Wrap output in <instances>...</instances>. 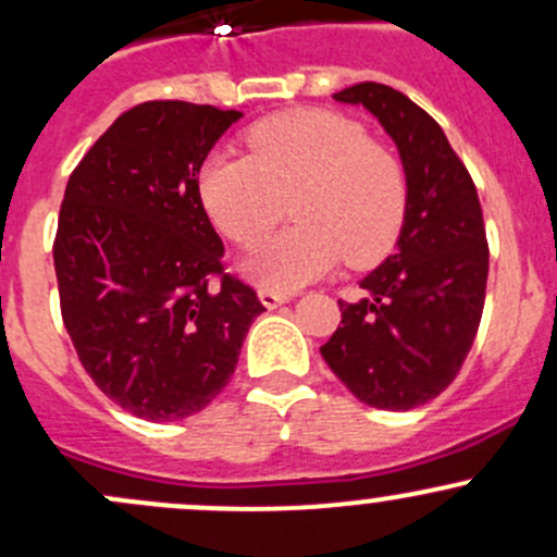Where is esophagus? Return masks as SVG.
Listing matches in <instances>:
<instances>
[{
    "instance_id": "34e87169",
    "label": "esophagus",
    "mask_w": 557,
    "mask_h": 557,
    "mask_svg": "<svg viewBox=\"0 0 557 557\" xmlns=\"http://www.w3.org/2000/svg\"><path fill=\"white\" fill-rule=\"evenodd\" d=\"M259 301L264 304L267 309H277L283 307V304H288L290 296H285V293H274V290H259Z\"/></svg>"
}]
</instances>
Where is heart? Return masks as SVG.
Segmentation results:
<instances>
[{
  "label": "heart",
  "mask_w": 557,
  "mask_h": 557,
  "mask_svg": "<svg viewBox=\"0 0 557 557\" xmlns=\"http://www.w3.org/2000/svg\"><path fill=\"white\" fill-rule=\"evenodd\" d=\"M250 156L211 152L198 174L203 209L222 235L253 246L293 200L296 227L243 261L261 290L296 293L341 261L370 267L388 253L407 213V176L362 124L320 108L269 115L246 134Z\"/></svg>",
  "instance_id": "1"
}]
</instances>
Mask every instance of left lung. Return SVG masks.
Returning a JSON list of instances; mask_svg holds the SVG:
<instances>
[{
  "label": "left lung",
  "mask_w": 557,
  "mask_h": 557,
  "mask_svg": "<svg viewBox=\"0 0 557 557\" xmlns=\"http://www.w3.org/2000/svg\"><path fill=\"white\" fill-rule=\"evenodd\" d=\"M335 100L362 106L399 150L407 213L396 250L341 304V327L320 348L364 405L407 412L460 372L484 311L488 248L479 193L442 126L407 95L362 82Z\"/></svg>",
  "instance_id": "1"
}]
</instances>
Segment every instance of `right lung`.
I'll use <instances>...</instances> for the list:
<instances>
[{
  "mask_svg": "<svg viewBox=\"0 0 557 557\" xmlns=\"http://www.w3.org/2000/svg\"><path fill=\"white\" fill-rule=\"evenodd\" d=\"M240 115L182 100L126 110L73 169L60 206L52 253L73 348L108 399L150 423L211 405L264 311L224 274L198 189Z\"/></svg>",
  "mask_w": 557,
  "mask_h": 557,
  "instance_id": "add662e5",
  "label": "right lung"
}]
</instances>
